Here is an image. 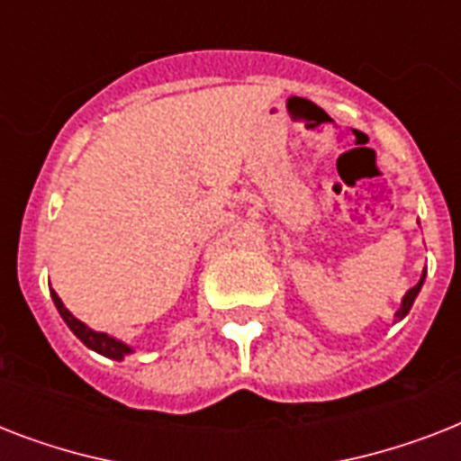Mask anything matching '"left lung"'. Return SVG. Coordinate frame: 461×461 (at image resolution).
Returning a JSON list of instances; mask_svg holds the SVG:
<instances>
[{"mask_svg":"<svg viewBox=\"0 0 461 461\" xmlns=\"http://www.w3.org/2000/svg\"><path fill=\"white\" fill-rule=\"evenodd\" d=\"M423 280H426V270H423V275H421V280L416 282L414 287L409 289L407 294H404V299H402V306H400V311H397V321H402V318H404V315L409 313V311H411V306H414V299L416 296H419V292H421V287H423Z\"/></svg>","mask_w":461,"mask_h":461,"instance_id":"1","label":"left lung"}]
</instances>
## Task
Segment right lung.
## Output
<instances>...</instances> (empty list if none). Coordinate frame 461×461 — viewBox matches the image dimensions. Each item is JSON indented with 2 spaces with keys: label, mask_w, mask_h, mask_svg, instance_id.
Segmentation results:
<instances>
[{
  "label": "right lung",
  "mask_w": 461,
  "mask_h": 461,
  "mask_svg": "<svg viewBox=\"0 0 461 461\" xmlns=\"http://www.w3.org/2000/svg\"><path fill=\"white\" fill-rule=\"evenodd\" d=\"M52 294V302L54 306H57V311H59V315L64 318V322H67L68 328H71V332H74L78 339H81L88 349L97 351V354H103V357L107 358H114V361H122V358L126 357V354H131V347L129 344H124L122 339H114V337H110L107 332H95V330H90L86 322H81L78 318H76L71 311H68L64 303H61V299L57 296V292H50Z\"/></svg>",
  "instance_id": "add662e5"
}]
</instances>
